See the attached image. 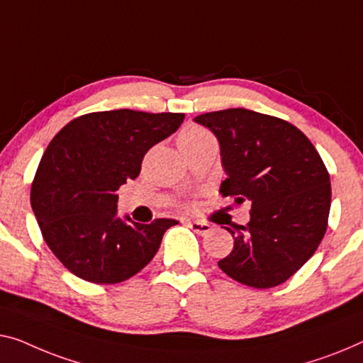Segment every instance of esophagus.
<instances>
[{"label": "esophagus", "instance_id": "34e87169", "mask_svg": "<svg viewBox=\"0 0 363 363\" xmlns=\"http://www.w3.org/2000/svg\"><path fill=\"white\" fill-rule=\"evenodd\" d=\"M187 225L191 226L192 231H196V233L200 236L210 233V230H212V226H210L208 223H203V221H189Z\"/></svg>", "mask_w": 363, "mask_h": 363}]
</instances>
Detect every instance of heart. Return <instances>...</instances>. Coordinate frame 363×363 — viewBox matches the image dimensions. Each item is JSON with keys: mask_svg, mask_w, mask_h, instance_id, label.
Here are the masks:
<instances>
[{"mask_svg": "<svg viewBox=\"0 0 363 363\" xmlns=\"http://www.w3.org/2000/svg\"><path fill=\"white\" fill-rule=\"evenodd\" d=\"M207 135H210V133L205 128L191 125V127L184 128L182 132L179 133V137H177V145H186V143L196 142V140L207 137Z\"/></svg>", "mask_w": 363, "mask_h": 363, "instance_id": "b5f03b06", "label": "heart"}]
</instances>
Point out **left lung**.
I'll use <instances>...</instances> for the list:
<instances>
[{
	"instance_id": "1",
	"label": "left lung",
	"mask_w": 363,
	"mask_h": 363,
	"mask_svg": "<svg viewBox=\"0 0 363 363\" xmlns=\"http://www.w3.org/2000/svg\"><path fill=\"white\" fill-rule=\"evenodd\" d=\"M220 145L226 179L220 194L250 202L251 218L233 235L218 267L236 282L284 284L320 246L331 208V182L320 153L291 123L250 109L197 116Z\"/></svg>"
}]
</instances>
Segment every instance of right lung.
I'll use <instances>...</instances> for the list:
<instances>
[{
	"label": "right lung",
	"mask_w": 363,
	"mask_h": 363,
	"mask_svg": "<svg viewBox=\"0 0 363 363\" xmlns=\"http://www.w3.org/2000/svg\"><path fill=\"white\" fill-rule=\"evenodd\" d=\"M184 113L130 109L86 113L67 123L43 153L30 205L43 240L65 267L93 284H118L158 252L176 220L137 223L117 213V189L135 179L156 143Z\"/></svg>",
	"instance_id": "add662e5"
}]
</instances>
